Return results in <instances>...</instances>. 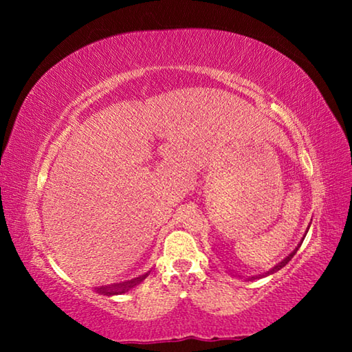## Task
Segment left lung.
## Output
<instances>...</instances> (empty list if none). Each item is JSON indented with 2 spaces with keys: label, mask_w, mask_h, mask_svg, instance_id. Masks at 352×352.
<instances>
[{
  "label": "left lung",
  "mask_w": 352,
  "mask_h": 352,
  "mask_svg": "<svg viewBox=\"0 0 352 352\" xmlns=\"http://www.w3.org/2000/svg\"><path fill=\"white\" fill-rule=\"evenodd\" d=\"M307 230H309V228H307ZM305 237H306V236H305ZM298 247H300V245H298ZM296 250H298V248H296ZM296 250H295V252H294V253H290V254L287 256V258H285L284 261H281V262H279V264H278V265H275V267H273V269H272L270 272H267V273H265V275H259V276H267V275H272V273H275L276 270H279V269H283V267H284L285 264H287V262H289V261L292 259V256H294V254L296 253ZM254 278H258V276H252V278H250V279H254Z\"/></svg>",
  "instance_id": "8db88e82"
}]
</instances>
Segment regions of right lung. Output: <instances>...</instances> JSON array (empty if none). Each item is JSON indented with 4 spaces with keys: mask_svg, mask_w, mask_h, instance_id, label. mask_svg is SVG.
Returning <instances> with one entry per match:
<instances>
[{
    "mask_svg": "<svg viewBox=\"0 0 352 352\" xmlns=\"http://www.w3.org/2000/svg\"><path fill=\"white\" fill-rule=\"evenodd\" d=\"M146 276H147V273H146V275L140 276V278L132 279V281H126V283H121V284H113V285H105V287H99L98 292H100V294H104V295H119V294H124V292H127L129 289L135 287L136 284H140Z\"/></svg>",
    "mask_w": 352,
    "mask_h": 352,
    "instance_id": "obj_1",
    "label": "right lung"
}]
</instances>
